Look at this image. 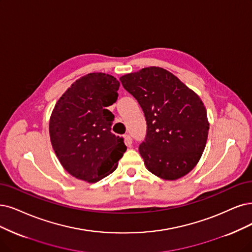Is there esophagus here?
<instances>
[{
  "label": "esophagus",
  "instance_id": "obj_1",
  "mask_svg": "<svg viewBox=\"0 0 252 252\" xmlns=\"http://www.w3.org/2000/svg\"><path fill=\"white\" fill-rule=\"evenodd\" d=\"M125 139H126V144L127 146H131L132 143H133L132 137L129 136V135H126V136H125Z\"/></svg>",
  "mask_w": 252,
  "mask_h": 252
}]
</instances>
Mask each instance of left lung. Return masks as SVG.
<instances>
[{"label":"left lung","instance_id":"left-lung-1","mask_svg":"<svg viewBox=\"0 0 252 252\" xmlns=\"http://www.w3.org/2000/svg\"><path fill=\"white\" fill-rule=\"evenodd\" d=\"M137 99L146 120V135L139 153L146 168L174 181L189 173L206 147L209 123L199 96L174 74L146 67L120 78Z\"/></svg>","mask_w":252,"mask_h":252}]
</instances>
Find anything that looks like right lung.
<instances>
[{"label": "right lung", "mask_w": 252, "mask_h": 252, "mask_svg": "<svg viewBox=\"0 0 252 252\" xmlns=\"http://www.w3.org/2000/svg\"><path fill=\"white\" fill-rule=\"evenodd\" d=\"M119 82L110 74L88 73L77 80L56 104L50 137L64 169L95 183L113 172L126 146L111 132L114 115L107 109L117 100Z\"/></svg>", "instance_id": "1"}]
</instances>
